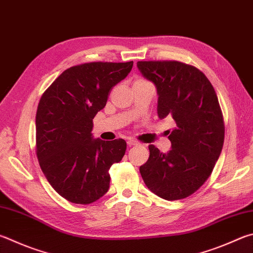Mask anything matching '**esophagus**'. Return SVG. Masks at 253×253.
I'll return each instance as SVG.
<instances>
[{
	"label": "esophagus",
	"mask_w": 253,
	"mask_h": 253,
	"mask_svg": "<svg viewBox=\"0 0 253 253\" xmlns=\"http://www.w3.org/2000/svg\"><path fill=\"white\" fill-rule=\"evenodd\" d=\"M127 144L129 146H137V145H140V142L138 140L136 139H132V138H129L127 140Z\"/></svg>",
	"instance_id": "1"
}]
</instances>
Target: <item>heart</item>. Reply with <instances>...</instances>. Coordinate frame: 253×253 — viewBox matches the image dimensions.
<instances>
[{
  "instance_id": "1",
  "label": "heart",
  "mask_w": 253,
  "mask_h": 253,
  "mask_svg": "<svg viewBox=\"0 0 253 253\" xmlns=\"http://www.w3.org/2000/svg\"><path fill=\"white\" fill-rule=\"evenodd\" d=\"M145 84H150V83L147 80L142 79V77H137L134 82V85H145Z\"/></svg>"
}]
</instances>
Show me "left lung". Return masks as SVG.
I'll return each instance as SVG.
<instances>
[{
    "label": "left lung",
    "instance_id": "1",
    "mask_svg": "<svg viewBox=\"0 0 253 253\" xmlns=\"http://www.w3.org/2000/svg\"><path fill=\"white\" fill-rule=\"evenodd\" d=\"M157 88L160 119L172 118L171 149L164 154L149 145V158L139 167L146 186L166 200L189 197L210 177L222 150L224 123L213 86L198 68L178 61L137 63Z\"/></svg>",
    "mask_w": 253,
    "mask_h": 253
}]
</instances>
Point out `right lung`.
<instances>
[{
	"label": "right lung",
	"mask_w": 253,
	"mask_h": 253,
	"mask_svg": "<svg viewBox=\"0 0 253 253\" xmlns=\"http://www.w3.org/2000/svg\"><path fill=\"white\" fill-rule=\"evenodd\" d=\"M134 62H91L67 68L44 91L36 112V156L49 185L73 204L88 205L109 189V168L126 141L93 139V119Z\"/></svg>",
	"instance_id": "right-lung-1"
}]
</instances>
